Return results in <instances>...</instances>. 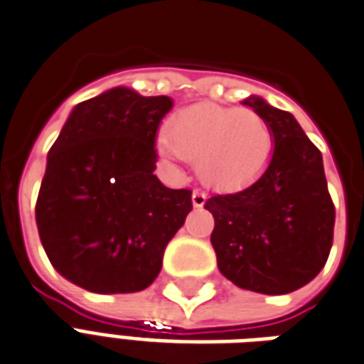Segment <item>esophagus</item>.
Masks as SVG:
<instances>
[{
  "label": "esophagus",
  "instance_id": "obj_1",
  "mask_svg": "<svg viewBox=\"0 0 364 364\" xmlns=\"http://www.w3.org/2000/svg\"><path fill=\"white\" fill-rule=\"evenodd\" d=\"M208 200V193L203 192V190H193L192 192V203L193 208H201L203 203Z\"/></svg>",
  "mask_w": 364,
  "mask_h": 364
}]
</instances>
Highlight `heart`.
Masks as SVG:
<instances>
[{
    "label": "heart",
    "instance_id": "1",
    "mask_svg": "<svg viewBox=\"0 0 364 364\" xmlns=\"http://www.w3.org/2000/svg\"><path fill=\"white\" fill-rule=\"evenodd\" d=\"M168 163L196 159L200 178L221 190H237L264 174L273 155V132L259 114L215 102L186 106L156 137Z\"/></svg>",
    "mask_w": 364,
    "mask_h": 364
}]
</instances>
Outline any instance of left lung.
<instances>
[{
    "instance_id": "left-lung-1",
    "label": "left lung",
    "mask_w": 364,
    "mask_h": 364,
    "mask_svg": "<svg viewBox=\"0 0 364 364\" xmlns=\"http://www.w3.org/2000/svg\"><path fill=\"white\" fill-rule=\"evenodd\" d=\"M273 132V155L264 174L240 192L205 200L215 229L211 244L219 272L237 287L287 294L316 277L333 242L336 208L322 153L291 112L248 97Z\"/></svg>"
}]
</instances>
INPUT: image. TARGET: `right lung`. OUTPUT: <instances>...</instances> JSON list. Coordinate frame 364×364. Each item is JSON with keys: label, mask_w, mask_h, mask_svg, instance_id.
Listing matches in <instances>:
<instances>
[{"label": "right lung", "mask_w": 364, "mask_h": 364, "mask_svg": "<svg viewBox=\"0 0 364 364\" xmlns=\"http://www.w3.org/2000/svg\"><path fill=\"white\" fill-rule=\"evenodd\" d=\"M171 97L114 87L73 106L48 151L36 227L50 264L91 293H137L192 211L190 190L161 184L156 129Z\"/></svg>", "instance_id": "obj_1"}]
</instances>
